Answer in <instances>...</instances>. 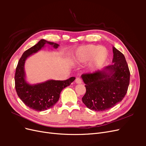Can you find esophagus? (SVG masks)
<instances>
[{
    "label": "esophagus",
    "instance_id": "1",
    "mask_svg": "<svg viewBox=\"0 0 146 146\" xmlns=\"http://www.w3.org/2000/svg\"><path fill=\"white\" fill-rule=\"evenodd\" d=\"M76 83L77 84H81L82 83V80L80 78H77L76 79Z\"/></svg>",
    "mask_w": 146,
    "mask_h": 146
}]
</instances>
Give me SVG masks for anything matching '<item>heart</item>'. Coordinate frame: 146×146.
I'll list each match as a JSON object with an SVG mask.
<instances>
[{
    "instance_id": "b5f03b06",
    "label": "heart",
    "mask_w": 146,
    "mask_h": 146,
    "mask_svg": "<svg viewBox=\"0 0 146 146\" xmlns=\"http://www.w3.org/2000/svg\"><path fill=\"white\" fill-rule=\"evenodd\" d=\"M77 55L78 61L81 63H86L91 61V69L94 71L100 69L107 62L108 52L104 47L89 44L79 48Z\"/></svg>"
}]
</instances>
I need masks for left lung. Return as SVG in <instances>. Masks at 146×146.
Wrapping results in <instances>:
<instances>
[{"label": "left lung", "mask_w": 146, "mask_h": 146, "mask_svg": "<svg viewBox=\"0 0 146 146\" xmlns=\"http://www.w3.org/2000/svg\"><path fill=\"white\" fill-rule=\"evenodd\" d=\"M111 65L103 70L82 75L86 93L82 102L96 111H102L115 106L124 98L130 83V70L122 53L113 47Z\"/></svg>", "instance_id": "1"}]
</instances>
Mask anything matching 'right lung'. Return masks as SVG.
<instances>
[{
  "label": "right lung",
  "mask_w": 146,
  "mask_h": 146,
  "mask_svg": "<svg viewBox=\"0 0 146 146\" xmlns=\"http://www.w3.org/2000/svg\"><path fill=\"white\" fill-rule=\"evenodd\" d=\"M46 44L55 48L59 46L56 43L41 39L36 44L24 52L18 61L15 76V88L17 96L25 105L38 111H45L52 108L59 100L61 91L69 86L76 79L72 77L66 80H48L34 85L27 82L24 70L25 61L31 55L40 50Z\"/></svg>",
  "instance_id": "1"
}]
</instances>
